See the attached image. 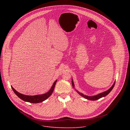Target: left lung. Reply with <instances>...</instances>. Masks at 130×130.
<instances>
[{
    "mask_svg": "<svg viewBox=\"0 0 130 130\" xmlns=\"http://www.w3.org/2000/svg\"><path fill=\"white\" fill-rule=\"evenodd\" d=\"M71 83H72V87H75V85H74V83H73V80L72 79V81H71ZM115 82L114 83L113 85L112 86V87H111L109 89H108L107 90L104 91V92H101V93L100 94H99L96 96H86V95H84V94L81 93V92H79L78 91L76 90L77 92H78V93L81 96H82L83 97H84V98L86 99H88V100H97L101 98H102L103 97H105L106 96V95H107L109 92L111 91V90H112L113 88V87H114V85H115Z\"/></svg>",
    "mask_w": 130,
    "mask_h": 130,
    "instance_id": "8db88e82",
    "label": "left lung"
}]
</instances>
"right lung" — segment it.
Instances as JSON below:
<instances>
[{
  "instance_id": "1",
  "label": "right lung",
  "mask_w": 130,
  "mask_h": 130,
  "mask_svg": "<svg viewBox=\"0 0 130 130\" xmlns=\"http://www.w3.org/2000/svg\"><path fill=\"white\" fill-rule=\"evenodd\" d=\"M57 82V80L53 83L50 89L47 92H46V93L44 94L43 95H35V96H28V95L22 94L20 93V92L17 91L12 86H11V87L13 91L14 92V93L22 100L30 103H40L45 101L51 96V95L52 94V93L53 91L55 85L56 84Z\"/></svg>"
}]
</instances>
